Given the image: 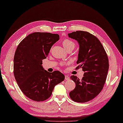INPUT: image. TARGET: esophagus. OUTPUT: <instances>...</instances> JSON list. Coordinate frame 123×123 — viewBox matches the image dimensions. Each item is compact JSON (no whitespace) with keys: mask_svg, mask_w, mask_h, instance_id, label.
<instances>
[{"mask_svg":"<svg viewBox=\"0 0 123 123\" xmlns=\"http://www.w3.org/2000/svg\"><path fill=\"white\" fill-rule=\"evenodd\" d=\"M65 78L66 80H69L70 79V77H69V76L65 75Z\"/></svg>","mask_w":123,"mask_h":123,"instance_id":"obj_1","label":"esophagus"}]
</instances>
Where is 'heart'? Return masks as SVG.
<instances>
[{
    "label": "heart",
    "instance_id": "obj_1",
    "mask_svg": "<svg viewBox=\"0 0 123 123\" xmlns=\"http://www.w3.org/2000/svg\"><path fill=\"white\" fill-rule=\"evenodd\" d=\"M62 45L65 50L69 49V48H73L74 49L75 47V43L73 41L69 40V39H65L62 42Z\"/></svg>",
    "mask_w": 123,
    "mask_h": 123
}]
</instances>
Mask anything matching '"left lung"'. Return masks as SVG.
<instances>
[{
	"instance_id": "obj_1",
	"label": "left lung",
	"mask_w": 123,
	"mask_h": 123,
	"mask_svg": "<svg viewBox=\"0 0 123 123\" xmlns=\"http://www.w3.org/2000/svg\"><path fill=\"white\" fill-rule=\"evenodd\" d=\"M68 35L79 45L76 63L77 68H82L84 72L81 80L76 76H70L76 87L69 96L75 102H88L97 97L104 87L109 69L108 56L100 41L91 33L76 31Z\"/></svg>"
}]
</instances>
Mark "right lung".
I'll list each match as a JSON object with an SVG mask.
<instances>
[{
	"mask_svg": "<svg viewBox=\"0 0 123 123\" xmlns=\"http://www.w3.org/2000/svg\"><path fill=\"white\" fill-rule=\"evenodd\" d=\"M59 39L58 34L35 32L23 39L17 48L14 75L20 90L31 99L45 101L51 95L55 86L65 79L60 72L50 73L42 66V60Z\"/></svg>",
	"mask_w": 123,
	"mask_h": 123,
	"instance_id": "obj_1",
	"label": "right lung"
}]
</instances>
